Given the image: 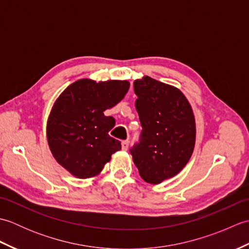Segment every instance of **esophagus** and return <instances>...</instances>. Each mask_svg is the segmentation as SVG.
I'll return each mask as SVG.
<instances>
[{
  "instance_id": "esophagus-1",
  "label": "esophagus",
  "mask_w": 249,
  "mask_h": 249,
  "mask_svg": "<svg viewBox=\"0 0 249 249\" xmlns=\"http://www.w3.org/2000/svg\"><path fill=\"white\" fill-rule=\"evenodd\" d=\"M128 145H129V141L128 140H124L122 141V150L126 151L128 149Z\"/></svg>"
}]
</instances>
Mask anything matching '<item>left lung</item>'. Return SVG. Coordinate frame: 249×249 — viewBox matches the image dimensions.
I'll list each match as a JSON object with an SVG mask.
<instances>
[{
    "mask_svg": "<svg viewBox=\"0 0 249 249\" xmlns=\"http://www.w3.org/2000/svg\"><path fill=\"white\" fill-rule=\"evenodd\" d=\"M136 109L142 126L130 154L140 177L160 184L186 166L196 141L192 106L178 89L143 77L134 82Z\"/></svg>",
    "mask_w": 249,
    "mask_h": 249,
    "instance_id": "8db88e82",
    "label": "left lung"
}]
</instances>
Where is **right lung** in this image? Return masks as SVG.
Segmentation results:
<instances>
[{
  "mask_svg": "<svg viewBox=\"0 0 249 249\" xmlns=\"http://www.w3.org/2000/svg\"><path fill=\"white\" fill-rule=\"evenodd\" d=\"M128 89L126 80L97 83L81 79L55 100L47 122V139L55 160L72 176H97L121 150V142L109 136L115 120L104 111L119 104Z\"/></svg>",
  "mask_w": 249,
  "mask_h": 249,
  "instance_id": "right-lung-1",
  "label": "right lung"
}]
</instances>
